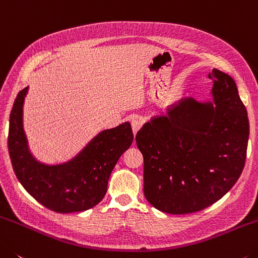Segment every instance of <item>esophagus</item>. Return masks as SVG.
<instances>
[{"label":"esophagus","instance_id":"esophagus-1","mask_svg":"<svg viewBox=\"0 0 258 258\" xmlns=\"http://www.w3.org/2000/svg\"><path fill=\"white\" fill-rule=\"evenodd\" d=\"M141 126H142L141 120L137 119V117H134V119L132 120V128H133L134 135H136L138 133V130L141 129Z\"/></svg>","mask_w":258,"mask_h":258}]
</instances>
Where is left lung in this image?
<instances>
[{
    "label": "left lung",
    "instance_id": "8db88e82",
    "mask_svg": "<svg viewBox=\"0 0 258 258\" xmlns=\"http://www.w3.org/2000/svg\"><path fill=\"white\" fill-rule=\"evenodd\" d=\"M213 100L183 98L136 135L144 194L160 212H199L233 187L243 170L249 121L234 80L214 69Z\"/></svg>",
    "mask_w": 258,
    "mask_h": 258
}]
</instances>
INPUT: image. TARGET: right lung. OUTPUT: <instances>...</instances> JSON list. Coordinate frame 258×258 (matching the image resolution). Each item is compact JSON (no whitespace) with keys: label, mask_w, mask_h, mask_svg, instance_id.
<instances>
[{"label":"right lung","mask_w":258,"mask_h":258,"mask_svg":"<svg viewBox=\"0 0 258 258\" xmlns=\"http://www.w3.org/2000/svg\"><path fill=\"white\" fill-rule=\"evenodd\" d=\"M28 87L19 91L10 114L8 147L17 178L31 196L56 213L84 212L98 205L107 191L117 160L129 149V122L101 130L69 161L41 162L29 150L24 130V103Z\"/></svg>","instance_id":"add662e5"}]
</instances>
